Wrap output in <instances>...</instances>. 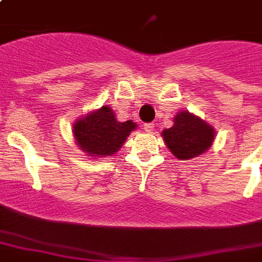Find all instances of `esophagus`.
<instances>
[{
    "label": "esophagus",
    "mask_w": 262,
    "mask_h": 262,
    "mask_svg": "<svg viewBox=\"0 0 262 262\" xmlns=\"http://www.w3.org/2000/svg\"><path fill=\"white\" fill-rule=\"evenodd\" d=\"M155 129V123H144V130L147 132V133H152Z\"/></svg>",
    "instance_id": "1"
}]
</instances>
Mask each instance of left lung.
Segmentation results:
<instances>
[{"label": "left lung", "mask_w": 262, "mask_h": 262, "mask_svg": "<svg viewBox=\"0 0 262 262\" xmlns=\"http://www.w3.org/2000/svg\"><path fill=\"white\" fill-rule=\"evenodd\" d=\"M167 148L179 160H189L209 149L215 140V129L189 111L175 115L174 125L162 132Z\"/></svg>", "instance_id": "8db88e82"}]
</instances>
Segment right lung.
<instances>
[{
  "instance_id": "add662e5",
  "label": "right lung",
  "mask_w": 262,
  "mask_h": 262,
  "mask_svg": "<svg viewBox=\"0 0 262 262\" xmlns=\"http://www.w3.org/2000/svg\"><path fill=\"white\" fill-rule=\"evenodd\" d=\"M136 127L133 121L118 122L111 107L102 106L76 121L73 136L80 149L88 156L106 158L119 151Z\"/></svg>"
}]
</instances>
